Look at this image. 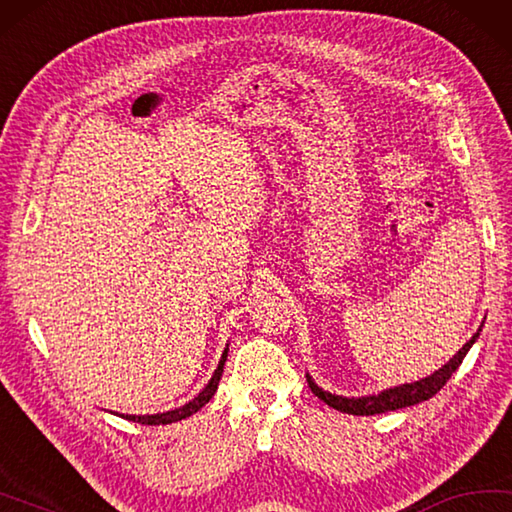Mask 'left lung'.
<instances>
[{"label":"left lung","instance_id":"left-lung-1","mask_svg":"<svg viewBox=\"0 0 512 512\" xmlns=\"http://www.w3.org/2000/svg\"><path fill=\"white\" fill-rule=\"evenodd\" d=\"M481 331V329H479ZM479 331L472 336L466 345H463L457 356H454L448 365H443L439 371H434L432 376H427L423 380H416V383H407L401 387H394V389H385V392H380L376 396H362V398H345V396H336V394H329V392H322V389L313 383L311 376L309 378V387L311 392L320 398V401L327 403L329 407L338 412H345V414H353V416H374V414H383V412H394V410H403V407H410L416 403H423L427 398H432L434 394L441 392V387L448 383L450 376L454 371L459 369L461 360L466 358L468 349L472 347V342L477 340Z\"/></svg>","mask_w":512,"mask_h":512}]
</instances>
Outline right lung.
<instances>
[{"mask_svg": "<svg viewBox=\"0 0 512 512\" xmlns=\"http://www.w3.org/2000/svg\"><path fill=\"white\" fill-rule=\"evenodd\" d=\"M226 356H228V349L224 351V356H221L219 367L215 369V376L210 378V383L206 385V389H203V392L197 398H192L190 403H185L183 407H176V410L163 412V414H147V416H136V414H127L125 416V414H120V416H125L127 421H134V423H141V425H167V423H176V421H181V418L192 416L194 412H199L201 407L206 405L212 396H215L217 385H219V380H221V374H224Z\"/></svg>", "mask_w": 512, "mask_h": 512, "instance_id": "obj_1", "label": "right lung"}]
</instances>
